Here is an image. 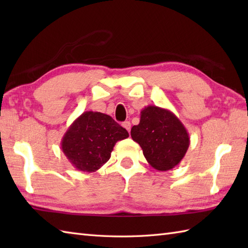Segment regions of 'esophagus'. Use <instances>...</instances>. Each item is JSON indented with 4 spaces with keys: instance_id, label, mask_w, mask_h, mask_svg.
I'll use <instances>...</instances> for the list:
<instances>
[{
    "instance_id": "obj_1",
    "label": "esophagus",
    "mask_w": 248,
    "mask_h": 248,
    "mask_svg": "<svg viewBox=\"0 0 248 248\" xmlns=\"http://www.w3.org/2000/svg\"><path fill=\"white\" fill-rule=\"evenodd\" d=\"M123 127L128 131V132L130 133V129H131V124L130 121H124V123H123Z\"/></svg>"
}]
</instances>
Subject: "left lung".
I'll return each mask as SVG.
<instances>
[{"mask_svg":"<svg viewBox=\"0 0 248 248\" xmlns=\"http://www.w3.org/2000/svg\"><path fill=\"white\" fill-rule=\"evenodd\" d=\"M131 138L143 149L147 162L157 170H170L186 155L189 146L187 131L170 109L148 105L140 112Z\"/></svg>","mask_w":248,"mask_h":248,"instance_id":"1","label":"left lung"}]
</instances>
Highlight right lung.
I'll list each match as a JSON object with an SVG mask.
<instances>
[{
  "mask_svg": "<svg viewBox=\"0 0 248 248\" xmlns=\"http://www.w3.org/2000/svg\"><path fill=\"white\" fill-rule=\"evenodd\" d=\"M128 136V131L110 116L87 110L68 128L61 148L78 170L93 172L109 160L115 144Z\"/></svg>",
  "mask_w": 248,
  "mask_h": 248,
  "instance_id": "1",
  "label": "right lung"
}]
</instances>
